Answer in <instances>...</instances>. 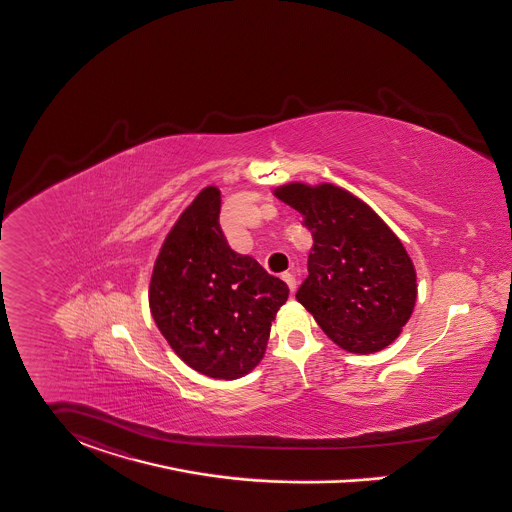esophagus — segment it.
Wrapping results in <instances>:
<instances>
[{
    "label": "esophagus",
    "instance_id": "obj_1",
    "mask_svg": "<svg viewBox=\"0 0 512 512\" xmlns=\"http://www.w3.org/2000/svg\"><path fill=\"white\" fill-rule=\"evenodd\" d=\"M281 279L289 285L291 293H295V289H297V279H295V275H293V273L285 272L281 275Z\"/></svg>",
    "mask_w": 512,
    "mask_h": 512
}]
</instances>
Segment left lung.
<instances>
[{"label":"left lung","instance_id":"left-lung-1","mask_svg":"<svg viewBox=\"0 0 512 512\" xmlns=\"http://www.w3.org/2000/svg\"><path fill=\"white\" fill-rule=\"evenodd\" d=\"M275 196L312 235L297 301L351 353H375L400 336L417 297L406 248L369 205L332 184H287Z\"/></svg>","mask_w":512,"mask_h":512}]
</instances>
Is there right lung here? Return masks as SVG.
Wrapping results in <instances>:
<instances>
[{
	"label": "right lung",
	"instance_id": "right-lung-1",
	"mask_svg": "<svg viewBox=\"0 0 512 512\" xmlns=\"http://www.w3.org/2000/svg\"><path fill=\"white\" fill-rule=\"evenodd\" d=\"M215 186L180 215L155 262L149 307L176 355L211 378H239L264 357L289 287L235 252L219 225Z\"/></svg>",
	"mask_w": 512,
	"mask_h": 512
}]
</instances>
